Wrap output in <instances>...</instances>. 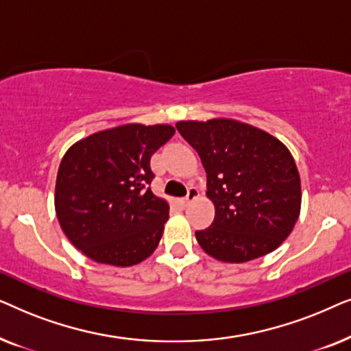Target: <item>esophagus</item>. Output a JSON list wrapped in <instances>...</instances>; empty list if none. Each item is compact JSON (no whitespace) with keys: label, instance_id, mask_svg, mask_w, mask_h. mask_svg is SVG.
Here are the masks:
<instances>
[{"label":"esophagus","instance_id":"1","mask_svg":"<svg viewBox=\"0 0 351 351\" xmlns=\"http://www.w3.org/2000/svg\"><path fill=\"white\" fill-rule=\"evenodd\" d=\"M199 196V191H198V189H196V186H190L189 189V193H186V196L185 198H182V203H184L185 206L190 203V201H193L195 198H198Z\"/></svg>","mask_w":351,"mask_h":351}]
</instances>
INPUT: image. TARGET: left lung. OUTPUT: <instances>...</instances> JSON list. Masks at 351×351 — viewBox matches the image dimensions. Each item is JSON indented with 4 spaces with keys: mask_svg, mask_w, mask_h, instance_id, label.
<instances>
[{
    "mask_svg": "<svg viewBox=\"0 0 351 351\" xmlns=\"http://www.w3.org/2000/svg\"><path fill=\"white\" fill-rule=\"evenodd\" d=\"M176 128L198 152L215 206L210 227L195 233L199 246L233 263L275 251L300 213V177L289 150L262 129L233 119L180 121Z\"/></svg>",
    "mask_w": 351,
    "mask_h": 351,
    "instance_id": "left-lung-1",
    "label": "left lung"
}]
</instances>
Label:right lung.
Segmentation results:
<instances>
[{"mask_svg": "<svg viewBox=\"0 0 351 351\" xmlns=\"http://www.w3.org/2000/svg\"><path fill=\"white\" fill-rule=\"evenodd\" d=\"M174 132L167 124H126L95 132L65 153L57 172L56 213L84 256L114 267L152 256L169 206L150 189V160Z\"/></svg>", "mask_w": 351, "mask_h": 351, "instance_id": "1", "label": "right lung"}]
</instances>
